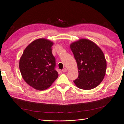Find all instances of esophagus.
I'll use <instances>...</instances> for the list:
<instances>
[{"label":"esophagus","instance_id":"1","mask_svg":"<svg viewBox=\"0 0 124 124\" xmlns=\"http://www.w3.org/2000/svg\"><path fill=\"white\" fill-rule=\"evenodd\" d=\"M67 71V70L66 68H64L62 70V71H63V72H66Z\"/></svg>","mask_w":124,"mask_h":124}]
</instances>
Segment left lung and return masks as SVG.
<instances>
[{
	"label": "left lung",
	"mask_w": 124,
	"mask_h": 124,
	"mask_svg": "<svg viewBox=\"0 0 124 124\" xmlns=\"http://www.w3.org/2000/svg\"><path fill=\"white\" fill-rule=\"evenodd\" d=\"M77 62L78 76L74 81L78 88L89 90L100 84L104 78L106 60L101 49L92 40L81 39L70 44Z\"/></svg>",
	"instance_id": "obj_1"
}]
</instances>
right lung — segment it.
Returning a JSON list of instances; mask_svg holds the SVG:
<instances>
[{
    "mask_svg": "<svg viewBox=\"0 0 124 124\" xmlns=\"http://www.w3.org/2000/svg\"><path fill=\"white\" fill-rule=\"evenodd\" d=\"M54 43L41 38L29 44L19 60V67L24 80L39 91L50 87L58 78L55 70V58L52 54Z\"/></svg>",
    "mask_w": 124,
    "mask_h": 124,
    "instance_id": "1",
    "label": "right lung"
}]
</instances>
